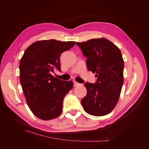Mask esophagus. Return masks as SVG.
I'll return each mask as SVG.
<instances>
[{
    "label": "esophagus",
    "mask_w": 149,
    "mask_h": 149,
    "mask_svg": "<svg viewBox=\"0 0 149 149\" xmlns=\"http://www.w3.org/2000/svg\"><path fill=\"white\" fill-rule=\"evenodd\" d=\"M73 84H74V86L76 87V86H79L81 84H79V83L76 82V81H74L73 82Z\"/></svg>",
    "instance_id": "1"
}]
</instances>
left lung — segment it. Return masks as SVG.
Instances as JSON below:
<instances>
[{
	"instance_id": "obj_1",
	"label": "left lung",
	"mask_w": 149,
	"mask_h": 149,
	"mask_svg": "<svg viewBox=\"0 0 149 149\" xmlns=\"http://www.w3.org/2000/svg\"><path fill=\"white\" fill-rule=\"evenodd\" d=\"M89 71L95 73V83H86V96L81 100L84 110L94 116H105L118 103L124 83V60L120 49L106 38L77 42Z\"/></svg>"
}]
</instances>
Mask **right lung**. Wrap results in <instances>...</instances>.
I'll return each instance as SVG.
<instances>
[{"mask_svg":"<svg viewBox=\"0 0 149 149\" xmlns=\"http://www.w3.org/2000/svg\"><path fill=\"white\" fill-rule=\"evenodd\" d=\"M75 42L41 40L30 45L20 62V81L26 101L33 114L42 120H50L62 112L63 101L73 86L72 81L54 77L61 71V53L71 49Z\"/></svg>","mask_w":149,"mask_h":149,"instance_id":"right-lung-1","label":"right lung"}]
</instances>
